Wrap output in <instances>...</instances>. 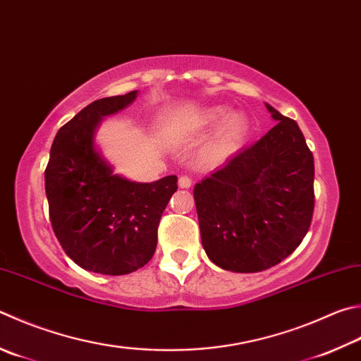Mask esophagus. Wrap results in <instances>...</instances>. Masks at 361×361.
Here are the masks:
<instances>
[{"label":"esophagus","instance_id":"obj_1","mask_svg":"<svg viewBox=\"0 0 361 361\" xmlns=\"http://www.w3.org/2000/svg\"><path fill=\"white\" fill-rule=\"evenodd\" d=\"M191 185H192V180L189 178V176L183 175V176H180V178H178V186H180L181 189H188V188H191Z\"/></svg>","mask_w":361,"mask_h":361}]
</instances>
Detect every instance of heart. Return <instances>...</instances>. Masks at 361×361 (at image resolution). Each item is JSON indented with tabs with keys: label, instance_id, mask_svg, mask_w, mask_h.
Wrapping results in <instances>:
<instances>
[{
	"label": "heart",
	"instance_id": "heart-1",
	"mask_svg": "<svg viewBox=\"0 0 361 361\" xmlns=\"http://www.w3.org/2000/svg\"><path fill=\"white\" fill-rule=\"evenodd\" d=\"M219 133L216 135L214 142L209 147V158L212 159H221L232 153L235 148L240 145L241 139H243L246 130V120L245 116L238 112L228 114L226 107L216 106L197 110V112H191L186 116L180 118L178 121L172 124L173 134H186L194 133V130H203L208 128H213L219 124Z\"/></svg>",
	"mask_w": 361,
	"mask_h": 361
}]
</instances>
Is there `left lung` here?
<instances>
[{
  "label": "left lung",
  "instance_id": "1",
  "mask_svg": "<svg viewBox=\"0 0 361 361\" xmlns=\"http://www.w3.org/2000/svg\"><path fill=\"white\" fill-rule=\"evenodd\" d=\"M265 107L276 126L194 188L202 246L227 271L278 265L311 226L312 153L297 123L270 104Z\"/></svg>",
  "mask_w": 361,
  "mask_h": 361
}]
</instances>
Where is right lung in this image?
Masks as SVG:
<instances>
[{"instance_id":"add662e5","label":"right lung","mask_w":361,"mask_h":361,"mask_svg":"<svg viewBox=\"0 0 361 361\" xmlns=\"http://www.w3.org/2000/svg\"><path fill=\"white\" fill-rule=\"evenodd\" d=\"M137 91L104 97L58 130L45 169V194L54 232L83 270L120 276L153 257L158 226L176 191V176L137 183L114 173L96 147L102 118L126 109Z\"/></svg>"}]
</instances>
